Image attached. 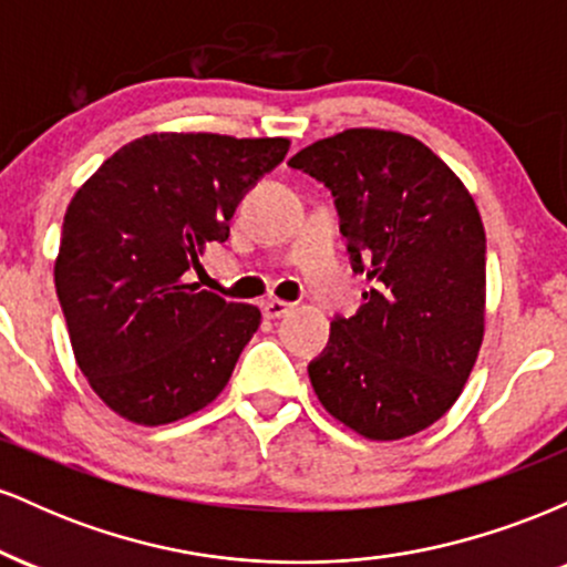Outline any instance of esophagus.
<instances>
[{"label":"esophagus","instance_id":"esophagus-1","mask_svg":"<svg viewBox=\"0 0 567 567\" xmlns=\"http://www.w3.org/2000/svg\"><path fill=\"white\" fill-rule=\"evenodd\" d=\"M290 309H292V303L279 301V298H269V301L261 303V311H264L266 320H279V317L290 315Z\"/></svg>","mask_w":567,"mask_h":567}]
</instances>
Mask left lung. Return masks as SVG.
<instances>
[{
    "label": "left lung",
    "mask_w": 567,
    "mask_h": 567,
    "mask_svg": "<svg viewBox=\"0 0 567 567\" xmlns=\"http://www.w3.org/2000/svg\"><path fill=\"white\" fill-rule=\"evenodd\" d=\"M333 192L373 285L309 365L322 408L365 440L424 432L464 392L485 336V229L470 188L419 138L349 127L290 159Z\"/></svg>",
    "instance_id": "left-lung-1"
}]
</instances>
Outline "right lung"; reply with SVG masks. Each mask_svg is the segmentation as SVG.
I'll use <instances>...</instances> for the list:
<instances>
[{"label":"right lung","mask_w":567,"mask_h":567,"mask_svg":"<svg viewBox=\"0 0 567 567\" xmlns=\"http://www.w3.org/2000/svg\"><path fill=\"white\" fill-rule=\"evenodd\" d=\"M288 138L152 133L125 143L69 202L55 290L76 365L116 415L162 426L210 405L261 311L186 282L226 243L243 194Z\"/></svg>","instance_id":"1"}]
</instances>
